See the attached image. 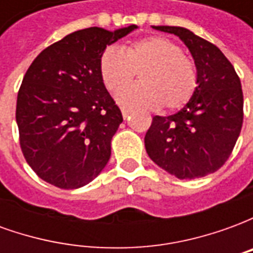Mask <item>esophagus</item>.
<instances>
[{
	"label": "esophagus",
	"instance_id": "1",
	"mask_svg": "<svg viewBox=\"0 0 253 253\" xmlns=\"http://www.w3.org/2000/svg\"><path fill=\"white\" fill-rule=\"evenodd\" d=\"M122 115H123V119H125V121H126L127 118H128V116H130V111L123 110V111H122Z\"/></svg>",
	"mask_w": 253,
	"mask_h": 253
}]
</instances>
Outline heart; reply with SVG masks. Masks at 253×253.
<instances>
[{"instance_id": "1", "label": "heart", "mask_w": 253, "mask_h": 253, "mask_svg": "<svg viewBox=\"0 0 253 253\" xmlns=\"http://www.w3.org/2000/svg\"><path fill=\"white\" fill-rule=\"evenodd\" d=\"M100 77L110 92H118L138 73L141 84L116 94L125 110H177L186 105L198 84L195 65L180 47L164 38L134 42L122 50L108 47L100 57Z\"/></svg>"}]
</instances>
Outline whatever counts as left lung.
Segmentation results:
<instances>
[{"label":"left lung","instance_id":"8db88e82","mask_svg":"<svg viewBox=\"0 0 253 253\" xmlns=\"http://www.w3.org/2000/svg\"><path fill=\"white\" fill-rule=\"evenodd\" d=\"M173 34L194 58L198 74L190 101L169 116L156 115L145 135L149 157L177 179H198L219 169L233 150L243 126L239 76L222 51L183 27L153 25Z\"/></svg>","mask_w":253,"mask_h":253}]
</instances>
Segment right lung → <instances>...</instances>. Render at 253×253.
<instances>
[{"mask_svg":"<svg viewBox=\"0 0 253 253\" xmlns=\"http://www.w3.org/2000/svg\"><path fill=\"white\" fill-rule=\"evenodd\" d=\"M137 28L76 31L44 48L28 67L16 122L27 163L47 183L74 190L105 168L123 116L100 77V57Z\"/></svg>","mask_w":253,"mask_h":253,"instance_id":"obj_1","label":"right lung"}]
</instances>
